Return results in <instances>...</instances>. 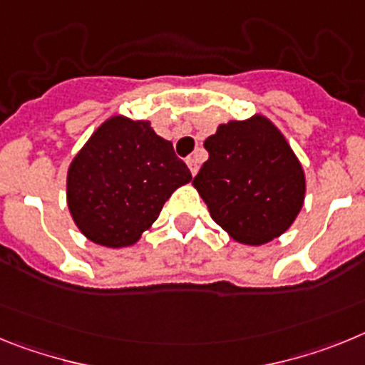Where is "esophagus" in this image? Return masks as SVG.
Segmentation results:
<instances>
[{
    "label": "esophagus",
    "instance_id": "obj_1",
    "mask_svg": "<svg viewBox=\"0 0 365 365\" xmlns=\"http://www.w3.org/2000/svg\"><path fill=\"white\" fill-rule=\"evenodd\" d=\"M187 167H189V170H191V174L195 176L196 173H198V167H200V161H198V158L196 156H191L189 160H187Z\"/></svg>",
    "mask_w": 365,
    "mask_h": 365
}]
</instances>
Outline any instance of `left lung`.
<instances>
[{"mask_svg":"<svg viewBox=\"0 0 365 365\" xmlns=\"http://www.w3.org/2000/svg\"><path fill=\"white\" fill-rule=\"evenodd\" d=\"M209 160L192 185L209 215L240 244L261 246L292 226L307 180L283 132L262 113L218 125L204 141Z\"/></svg>","mask_w":365,"mask_h":365,"instance_id":"left-lung-1","label":"left lung"}]
</instances>
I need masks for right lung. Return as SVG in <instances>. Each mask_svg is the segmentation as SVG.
I'll return each instance as SVG.
<instances>
[{
	"mask_svg": "<svg viewBox=\"0 0 365 365\" xmlns=\"http://www.w3.org/2000/svg\"><path fill=\"white\" fill-rule=\"evenodd\" d=\"M191 180L173 143L160 138L150 121L112 115L69 163L66 196L73 222L88 240L126 248Z\"/></svg>",
	"mask_w": 365,
	"mask_h": 365,
	"instance_id": "1",
	"label": "right lung"
}]
</instances>
